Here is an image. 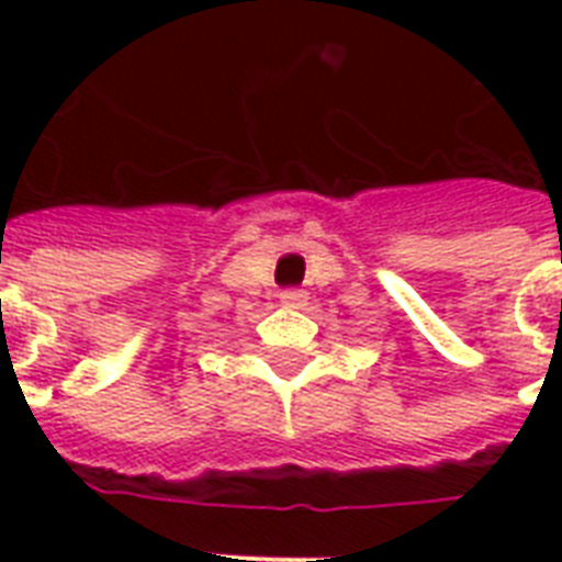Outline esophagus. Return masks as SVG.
<instances>
[{"label": "esophagus", "instance_id": "34e87169", "mask_svg": "<svg viewBox=\"0 0 562 562\" xmlns=\"http://www.w3.org/2000/svg\"><path fill=\"white\" fill-rule=\"evenodd\" d=\"M280 303L285 308H303L308 303V294L300 289H285L280 291Z\"/></svg>", "mask_w": 562, "mask_h": 562}]
</instances>
